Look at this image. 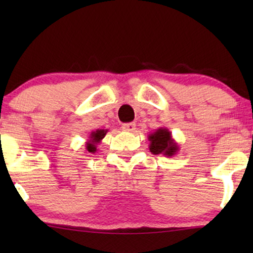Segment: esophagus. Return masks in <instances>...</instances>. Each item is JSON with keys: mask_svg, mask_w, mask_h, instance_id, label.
<instances>
[{"mask_svg": "<svg viewBox=\"0 0 253 253\" xmlns=\"http://www.w3.org/2000/svg\"><path fill=\"white\" fill-rule=\"evenodd\" d=\"M122 129L126 131H129V132H133L136 130V124L134 123H126L122 126Z\"/></svg>", "mask_w": 253, "mask_h": 253, "instance_id": "1", "label": "esophagus"}]
</instances>
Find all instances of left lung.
Listing matches in <instances>:
<instances>
[{
	"mask_svg": "<svg viewBox=\"0 0 253 253\" xmlns=\"http://www.w3.org/2000/svg\"><path fill=\"white\" fill-rule=\"evenodd\" d=\"M150 151L152 154H164L166 157H174L178 153L179 146L171 136V132L166 127H159L148 134Z\"/></svg>",
	"mask_w": 253,
	"mask_h": 253,
	"instance_id": "8db88e82",
	"label": "left lung"
}]
</instances>
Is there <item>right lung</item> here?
Returning a JSON list of instances; mask_svg holds the SVG:
<instances>
[{
    "label": "right lung",
    "instance_id": "obj_1",
    "mask_svg": "<svg viewBox=\"0 0 253 253\" xmlns=\"http://www.w3.org/2000/svg\"><path fill=\"white\" fill-rule=\"evenodd\" d=\"M107 132H108L107 129H96L95 131H92V132L89 133L87 141L85 143L86 150H87L89 153H95L96 147H98V145L100 143H101V140L105 138Z\"/></svg>",
    "mask_w": 253,
    "mask_h": 253
}]
</instances>
